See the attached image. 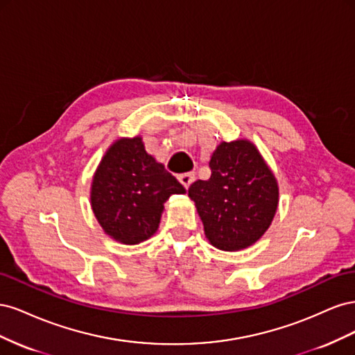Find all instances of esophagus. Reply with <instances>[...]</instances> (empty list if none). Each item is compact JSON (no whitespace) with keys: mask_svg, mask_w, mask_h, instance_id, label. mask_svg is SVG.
Segmentation results:
<instances>
[{"mask_svg":"<svg viewBox=\"0 0 355 355\" xmlns=\"http://www.w3.org/2000/svg\"><path fill=\"white\" fill-rule=\"evenodd\" d=\"M178 179H179L180 184L188 189L192 182H194V173H182V175H179Z\"/></svg>","mask_w":355,"mask_h":355,"instance_id":"esophagus-1","label":"esophagus"}]
</instances>
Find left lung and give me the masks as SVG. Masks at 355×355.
I'll list each match as a JSON object with an SVG mask.
<instances>
[{"mask_svg": "<svg viewBox=\"0 0 355 355\" xmlns=\"http://www.w3.org/2000/svg\"><path fill=\"white\" fill-rule=\"evenodd\" d=\"M210 178L196 180L188 196L209 241L220 250L245 249L270 227L278 204L272 171L249 141L222 142L209 161Z\"/></svg>", "mask_w": 355, "mask_h": 355, "instance_id": "8db88e82", "label": "left lung"}]
</instances>
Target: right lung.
<instances>
[{
    "instance_id": "right-lung-1",
    "label": "right lung",
    "mask_w": 355,
    "mask_h": 355,
    "mask_svg": "<svg viewBox=\"0 0 355 355\" xmlns=\"http://www.w3.org/2000/svg\"><path fill=\"white\" fill-rule=\"evenodd\" d=\"M185 188L146 154L142 139H120L105 154L92 185V207L103 231L137 244L157 231L166 200Z\"/></svg>"
}]
</instances>
